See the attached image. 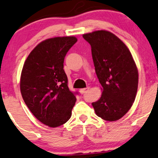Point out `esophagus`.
<instances>
[{"label": "esophagus", "mask_w": 158, "mask_h": 158, "mask_svg": "<svg viewBox=\"0 0 158 158\" xmlns=\"http://www.w3.org/2000/svg\"><path fill=\"white\" fill-rule=\"evenodd\" d=\"M89 87H87V88H82V89H80V93L81 94H85V93H86V92H88V90H89Z\"/></svg>", "instance_id": "34e87169"}]
</instances>
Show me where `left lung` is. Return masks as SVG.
Wrapping results in <instances>:
<instances>
[{"mask_svg": "<svg viewBox=\"0 0 158 158\" xmlns=\"http://www.w3.org/2000/svg\"><path fill=\"white\" fill-rule=\"evenodd\" d=\"M82 37L91 45L95 72L103 90L100 98L92 103L95 112L105 121L118 120L131 108L137 92L139 74L132 55L110 31H94Z\"/></svg>", "mask_w": 158, "mask_h": 158, "instance_id": "left-lung-1", "label": "left lung"}]
</instances>
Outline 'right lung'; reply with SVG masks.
<instances>
[{
    "mask_svg": "<svg viewBox=\"0 0 158 158\" xmlns=\"http://www.w3.org/2000/svg\"><path fill=\"white\" fill-rule=\"evenodd\" d=\"M76 42L75 37L46 40L31 51L22 68V98L33 115L48 127H59L72 115L78 92L69 89L64 60Z\"/></svg>",
    "mask_w": 158,
    "mask_h": 158,
    "instance_id": "1",
    "label": "right lung"
}]
</instances>
